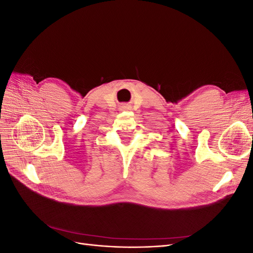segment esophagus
Segmentation results:
<instances>
[{
	"label": "esophagus",
	"instance_id": "34e87169",
	"mask_svg": "<svg viewBox=\"0 0 253 253\" xmlns=\"http://www.w3.org/2000/svg\"><path fill=\"white\" fill-rule=\"evenodd\" d=\"M129 108H127V106H121V111H126V110H128Z\"/></svg>",
	"mask_w": 253,
	"mask_h": 253
}]
</instances>
